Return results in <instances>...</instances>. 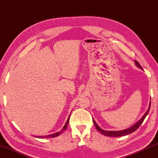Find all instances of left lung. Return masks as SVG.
<instances>
[{"mask_svg": "<svg viewBox=\"0 0 158 158\" xmlns=\"http://www.w3.org/2000/svg\"><path fill=\"white\" fill-rule=\"evenodd\" d=\"M135 65H137L139 68H140L142 69V67L140 65V64L139 63L137 60H135ZM150 108H151V102H150V104H149V106H148V109L147 111L146 112L145 114H144L143 116L141 117V118L139 120V121H137L136 123L135 124H134L132 126H131L130 127L127 128V129H125V130H118V131H110V130H102V128L99 126V125L96 123V122L95 121L94 118H93V123H94L95 126L96 127V129H97L99 132H100L102 135L106 136V137H122V136H125V135H130V134L132 133L135 132V131L138 129V127L140 126L142 123L143 121H144V119H145L146 116L148 115L149 110H150Z\"/></svg>", "mask_w": 158, "mask_h": 158, "instance_id": "1", "label": "left lung"}]
</instances>
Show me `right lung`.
Segmentation results:
<instances>
[{"label":"right lung","instance_id":"right-lung-1","mask_svg":"<svg viewBox=\"0 0 158 158\" xmlns=\"http://www.w3.org/2000/svg\"><path fill=\"white\" fill-rule=\"evenodd\" d=\"M69 118H70V114L69 115V117L68 120H67V121L65 123V125H64L63 127L61 129L60 131H59V132H55L53 134H51V135H44V136H35V137L37 138H52V137H58V136H59L61 133H62L63 131H65L66 129H67V126H68V125L69 123ZM35 137V136H34Z\"/></svg>","mask_w":158,"mask_h":158}]
</instances>
